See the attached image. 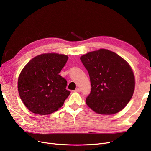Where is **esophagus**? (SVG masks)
Wrapping results in <instances>:
<instances>
[{
	"instance_id": "1",
	"label": "esophagus",
	"mask_w": 151,
	"mask_h": 151,
	"mask_svg": "<svg viewBox=\"0 0 151 151\" xmlns=\"http://www.w3.org/2000/svg\"><path fill=\"white\" fill-rule=\"evenodd\" d=\"M81 89L80 88H77L74 90V92H80Z\"/></svg>"
}]
</instances>
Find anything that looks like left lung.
Returning a JSON list of instances; mask_svg holds the SVG:
<instances>
[{"mask_svg":"<svg viewBox=\"0 0 151 151\" xmlns=\"http://www.w3.org/2000/svg\"><path fill=\"white\" fill-rule=\"evenodd\" d=\"M88 70L91 91L86 102L96 113L112 115L130 101L135 88L131 67L116 53L106 49L88 53L81 57Z\"/></svg>","mask_w":151,"mask_h":151,"instance_id":"obj_1","label":"left lung"}]
</instances>
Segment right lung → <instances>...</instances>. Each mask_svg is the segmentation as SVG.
<instances>
[{"mask_svg":"<svg viewBox=\"0 0 151 151\" xmlns=\"http://www.w3.org/2000/svg\"><path fill=\"white\" fill-rule=\"evenodd\" d=\"M68 57L58 53L42 54L27 63L19 76L20 98L29 111L48 115L61 108L70 92L67 81L59 73Z\"/></svg>","mask_w":151,"mask_h":151,"instance_id":"1","label":"right lung"}]
</instances>
